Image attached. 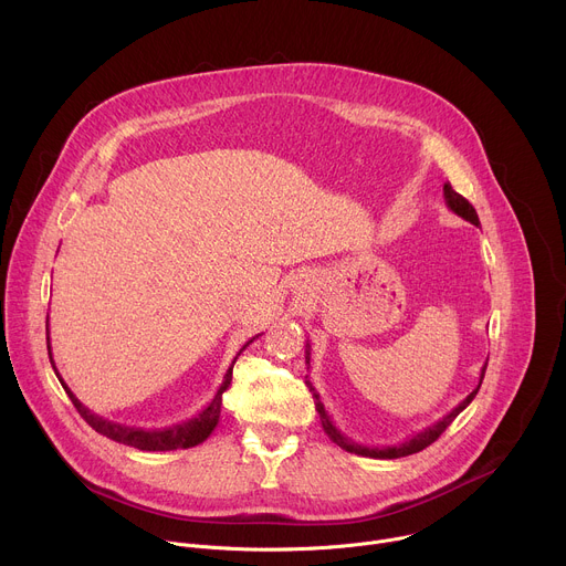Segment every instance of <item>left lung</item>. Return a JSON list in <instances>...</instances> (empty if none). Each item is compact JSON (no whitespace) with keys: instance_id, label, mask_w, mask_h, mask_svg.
I'll use <instances>...</instances> for the list:
<instances>
[{"instance_id":"8db88e82","label":"left lung","mask_w":566,"mask_h":566,"mask_svg":"<svg viewBox=\"0 0 566 566\" xmlns=\"http://www.w3.org/2000/svg\"><path fill=\"white\" fill-rule=\"evenodd\" d=\"M442 191H444V200H447V208L453 212V214H458L460 219H465V221H470L472 226H481V221H479V214H476V210L472 208V202L468 200V198H462L458 191H453L451 189V185L449 182H444V187H442ZM306 364H310V343H306ZM485 368H488V361H485V366H483V370H481V379H479V386L462 399L455 408H451L447 416H442L438 422H433L431 427H427V429H422V431H418V433H413L410 438H406V440H401V442H397V444H390V447H366V444H356V442H352L349 438H345L338 429H336V424L332 422V418H329V413L325 410V403L321 401V395L316 392V388H314V384L306 379V386H310V392L314 395V401H316V410H318V416H321V422H323V429H325V433L329 436V440L332 442H336L340 449H345V451H349V453H358V455H368V458H381V460H392V458H403V455H410V453H418V451H422V449H427L431 442H436L440 436H442V431L462 413V410H465L470 403H472V399L476 397V392H479V388H481V384H483V377H485Z\"/></svg>"}]
</instances>
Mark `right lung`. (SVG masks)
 <instances>
[{"label":"right lung","mask_w":566,"mask_h":566,"mask_svg":"<svg viewBox=\"0 0 566 566\" xmlns=\"http://www.w3.org/2000/svg\"><path fill=\"white\" fill-rule=\"evenodd\" d=\"M252 340H254V338H250V340L239 349V354H241ZM46 349H49L51 368H54V373H56L61 386H63L65 392L70 395V399H72V403L76 406L81 418H83L96 433L106 436V438H111V440H115V442L135 447V449H139V451H174V449H189V447H196V444L208 440L210 433H212V431L217 429V424H219L221 406H223V392L228 390V386H230V381H232V368H234V361H237V356H239V354L234 356V361H232V366L228 368V373H226V377H223V384L219 386L214 399H212L208 406H205L198 416H193L191 420H185V422H180V424L167 427V429H150V431H146V429H137V427H126V424H119V422H111V420H104V418H98L96 413H92L90 408H85V406L76 399V395L67 388V384H65L63 377L59 375V368H56V364H54V358H51L49 332H46Z\"/></svg>","instance_id":"obj_1"}]
</instances>
